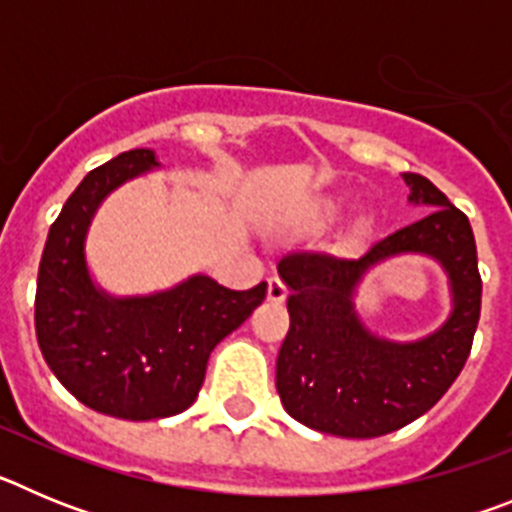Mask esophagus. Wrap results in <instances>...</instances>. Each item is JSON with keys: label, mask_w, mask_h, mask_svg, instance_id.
<instances>
[{"label": "esophagus", "mask_w": 512, "mask_h": 512, "mask_svg": "<svg viewBox=\"0 0 512 512\" xmlns=\"http://www.w3.org/2000/svg\"><path fill=\"white\" fill-rule=\"evenodd\" d=\"M266 297H269V302H284L287 300V287H284V282L279 277H271L269 279V287H266Z\"/></svg>", "instance_id": "esophagus-1"}]
</instances>
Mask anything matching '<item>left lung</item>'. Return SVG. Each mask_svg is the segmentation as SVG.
Listing matches in <instances>:
<instances>
[{
    "mask_svg": "<svg viewBox=\"0 0 512 512\" xmlns=\"http://www.w3.org/2000/svg\"><path fill=\"white\" fill-rule=\"evenodd\" d=\"M410 200L431 205L423 220L374 243L361 259L287 253L279 277L289 287V330L279 348L277 392L289 415L315 431L377 438L436 405L469 359L482 310L469 217L420 174H402ZM397 252H428L450 271L455 312L418 344L379 342L358 323L350 292L360 274Z\"/></svg>",
    "mask_w": 512,
    "mask_h": 512,
    "instance_id": "obj_1",
    "label": "left lung"
}]
</instances>
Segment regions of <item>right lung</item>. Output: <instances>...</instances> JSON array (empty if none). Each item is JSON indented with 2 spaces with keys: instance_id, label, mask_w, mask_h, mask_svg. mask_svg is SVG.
I'll list each match as a JSON object with an SVG mask.
<instances>
[{
  "instance_id": "add662e5",
  "label": "right lung",
  "mask_w": 512,
  "mask_h": 512,
  "mask_svg": "<svg viewBox=\"0 0 512 512\" xmlns=\"http://www.w3.org/2000/svg\"><path fill=\"white\" fill-rule=\"evenodd\" d=\"M153 166V151L135 148L84 176L48 230L35 289L45 364L87 408L125 420L187 410L200 395L212 348L266 297L264 282L235 292L210 277L130 300L94 289L84 264L94 210L125 179Z\"/></svg>"
}]
</instances>
